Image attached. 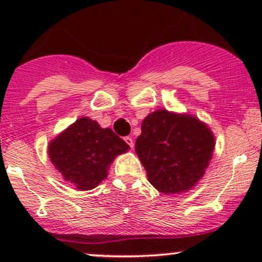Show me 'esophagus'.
<instances>
[{"mask_svg":"<svg viewBox=\"0 0 262 262\" xmlns=\"http://www.w3.org/2000/svg\"><path fill=\"white\" fill-rule=\"evenodd\" d=\"M124 141H125V143L128 144L129 146H130L132 149H133V146H134V143H133V139H132L130 137H125V138H124Z\"/></svg>","mask_w":262,"mask_h":262,"instance_id":"34e87169","label":"esophagus"}]
</instances>
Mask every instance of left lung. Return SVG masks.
<instances>
[{"instance_id":"obj_1","label":"left lung","mask_w":262,"mask_h":262,"mask_svg":"<svg viewBox=\"0 0 262 262\" xmlns=\"http://www.w3.org/2000/svg\"><path fill=\"white\" fill-rule=\"evenodd\" d=\"M214 145L212 130L196 117L158 110L141 123L135 152L149 182L162 193L173 194L202 179Z\"/></svg>"}]
</instances>
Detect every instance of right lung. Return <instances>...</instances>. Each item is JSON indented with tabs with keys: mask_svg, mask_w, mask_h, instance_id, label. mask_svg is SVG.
<instances>
[{
	"mask_svg": "<svg viewBox=\"0 0 262 262\" xmlns=\"http://www.w3.org/2000/svg\"><path fill=\"white\" fill-rule=\"evenodd\" d=\"M129 145L110 128L81 117L50 141L48 154L66 181L80 191L95 188L107 177L116 156L124 154Z\"/></svg>",
	"mask_w": 262,
	"mask_h": 262,
	"instance_id": "1",
	"label": "right lung"
}]
</instances>
